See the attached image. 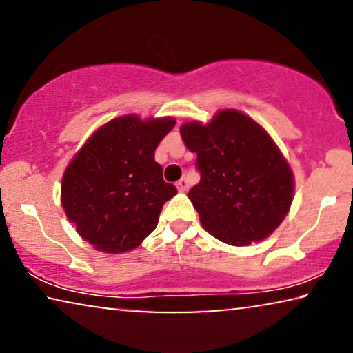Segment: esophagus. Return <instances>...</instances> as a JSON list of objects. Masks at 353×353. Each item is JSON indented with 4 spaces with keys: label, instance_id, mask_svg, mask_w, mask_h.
I'll return each instance as SVG.
<instances>
[{
    "label": "esophagus",
    "instance_id": "obj_1",
    "mask_svg": "<svg viewBox=\"0 0 353 353\" xmlns=\"http://www.w3.org/2000/svg\"><path fill=\"white\" fill-rule=\"evenodd\" d=\"M176 188H178V191H181V192L188 191V190H190V180H188L186 176H183L181 180L176 183Z\"/></svg>",
    "mask_w": 353,
    "mask_h": 353
}]
</instances>
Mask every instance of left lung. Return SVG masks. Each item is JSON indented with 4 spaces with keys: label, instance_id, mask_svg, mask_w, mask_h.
<instances>
[{
    "label": "left lung",
    "instance_id": "obj_1",
    "mask_svg": "<svg viewBox=\"0 0 353 353\" xmlns=\"http://www.w3.org/2000/svg\"><path fill=\"white\" fill-rule=\"evenodd\" d=\"M201 181L188 192L204 228L221 243L248 245L281 225L294 196V175L276 144L243 112L220 110L210 123L180 128Z\"/></svg>",
    "mask_w": 353,
    "mask_h": 353
}]
</instances>
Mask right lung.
Segmentation results:
<instances>
[{
	"mask_svg": "<svg viewBox=\"0 0 353 353\" xmlns=\"http://www.w3.org/2000/svg\"><path fill=\"white\" fill-rule=\"evenodd\" d=\"M173 127L172 117H117L96 130L67 165L62 207L94 249L128 252L157 226L176 188L163 181L154 152Z\"/></svg>",
	"mask_w": 353,
	"mask_h": 353,
	"instance_id": "obj_1",
	"label": "right lung"
}]
</instances>
